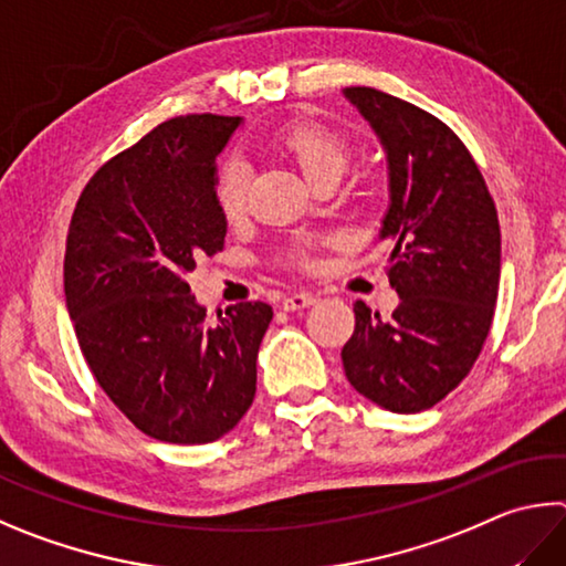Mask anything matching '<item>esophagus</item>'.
Wrapping results in <instances>:
<instances>
[{
    "mask_svg": "<svg viewBox=\"0 0 566 566\" xmlns=\"http://www.w3.org/2000/svg\"><path fill=\"white\" fill-rule=\"evenodd\" d=\"M316 302L314 294H306V292H294L290 296H284L282 300V310L284 312H300L304 306H312Z\"/></svg>",
    "mask_w": 566,
    "mask_h": 566,
    "instance_id": "esophagus-1",
    "label": "esophagus"
}]
</instances>
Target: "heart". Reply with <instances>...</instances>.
<instances>
[{
    "label": "heart",
    "instance_id": "b5f03b06",
    "mask_svg": "<svg viewBox=\"0 0 566 566\" xmlns=\"http://www.w3.org/2000/svg\"><path fill=\"white\" fill-rule=\"evenodd\" d=\"M264 150L276 158L290 160L316 188L336 182L352 160V143L322 123H284L270 133ZM214 205L228 222L240 220L248 208V170L242 163L228 160L214 178ZM310 242H294L282 252V260L294 266H310Z\"/></svg>",
    "mask_w": 566,
    "mask_h": 566
}]
</instances>
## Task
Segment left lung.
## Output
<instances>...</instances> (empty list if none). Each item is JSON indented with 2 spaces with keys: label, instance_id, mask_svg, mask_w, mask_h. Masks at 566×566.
Segmentation results:
<instances>
[{
  "label": "left lung",
  "instance_id": "left-lung-1",
  "mask_svg": "<svg viewBox=\"0 0 566 566\" xmlns=\"http://www.w3.org/2000/svg\"><path fill=\"white\" fill-rule=\"evenodd\" d=\"M346 96L388 153L381 238L400 302L386 318L354 304L344 371L374 403L420 413L470 374L488 338L500 290L495 200L465 143L433 113L368 86H348Z\"/></svg>",
  "mask_w": 566,
  "mask_h": 566
}]
</instances>
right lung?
Instances as JSON below:
<instances>
[{
  "instance_id": "1",
  "label": "right lung",
  "mask_w": 566,
  "mask_h": 566,
  "mask_svg": "<svg viewBox=\"0 0 566 566\" xmlns=\"http://www.w3.org/2000/svg\"><path fill=\"white\" fill-rule=\"evenodd\" d=\"M238 116L188 113L101 166L71 214L64 292L91 374L143 433L222 438L248 413L272 306L240 302L210 324L185 282L224 250L214 163Z\"/></svg>"
}]
</instances>
